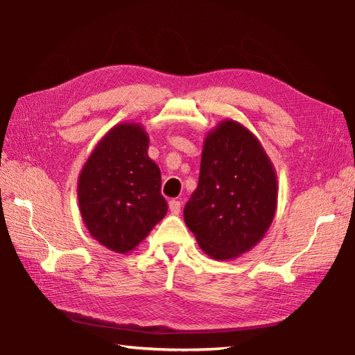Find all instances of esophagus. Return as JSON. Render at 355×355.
<instances>
[{"label": "esophagus", "instance_id": "obj_1", "mask_svg": "<svg viewBox=\"0 0 355 355\" xmlns=\"http://www.w3.org/2000/svg\"><path fill=\"white\" fill-rule=\"evenodd\" d=\"M169 209H171V212L173 215H178L180 210H182V202H180L178 200H171L169 201Z\"/></svg>", "mask_w": 355, "mask_h": 355}]
</instances>
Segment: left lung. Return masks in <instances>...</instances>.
<instances>
[{
	"label": "left lung",
	"instance_id": "obj_1",
	"mask_svg": "<svg viewBox=\"0 0 355 355\" xmlns=\"http://www.w3.org/2000/svg\"><path fill=\"white\" fill-rule=\"evenodd\" d=\"M277 180L259 140L235 120L207 134L197 189L184 223L202 252L216 261L238 258L266 235L275 218Z\"/></svg>",
	"mask_w": 355,
	"mask_h": 355
}]
</instances>
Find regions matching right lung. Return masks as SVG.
Listing matches in <instances>:
<instances>
[{"instance_id": "add662e5", "label": "right lung", "mask_w": 355, "mask_h": 355, "mask_svg": "<svg viewBox=\"0 0 355 355\" xmlns=\"http://www.w3.org/2000/svg\"><path fill=\"white\" fill-rule=\"evenodd\" d=\"M149 137L139 123H119L103 135L80 171L82 220L112 252L134 250L168 212L162 173L148 155Z\"/></svg>"}]
</instances>
